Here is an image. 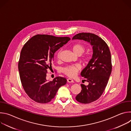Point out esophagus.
Returning <instances> with one entry per match:
<instances>
[{
    "mask_svg": "<svg viewBox=\"0 0 131 131\" xmlns=\"http://www.w3.org/2000/svg\"><path fill=\"white\" fill-rule=\"evenodd\" d=\"M67 82H69V83H73V80H72V79H70V78H68V79L67 80Z\"/></svg>",
    "mask_w": 131,
    "mask_h": 131,
    "instance_id": "esophagus-1",
    "label": "esophagus"
}]
</instances>
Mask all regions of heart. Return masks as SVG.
<instances>
[{
	"mask_svg": "<svg viewBox=\"0 0 131 131\" xmlns=\"http://www.w3.org/2000/svg\"><path fill=\"white\" fill-rule=\"evenodd\" d=\"M71 49L73 52L74 53V54H75L76 55H78V56H80L84 52L85 50V47H84V45L82 44L77 43V44H74L72 46ZM60 54H61V52L59 51L58 53V55H57L58 58H60ZM90 60H91V58L90 56L86 55L85 56H83V57L82 58L81 61L84 64L86 65L89 63ZM80 66L79 65H69L63 68L62 69V71L65 74H66V76L71 78H73L77 75L78 72L80 70Z\"/></svg>",
	"mask_w": 131,
	"mask_h": 131,
	"instance_id": "b5f03b06",
	"label": "heart"
}]
</instances>
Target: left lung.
Returning a JSON list of instances; mask_svg holds the SVG:
<instances>
[{
    "label": "left lung",
    "mask_w": 131,
    "mask_h": 131,
    "mask_svg": "<svg viewBox=\"0 0 131 131\" xmlns=\"http://www.w3.org/2000/svg\"><path fill=\"white\" fill-rule=\"evenodd\" d=\"M72 39L83 40L92 46V57L81 72L89 84H81V91L76 97L81 103H91L101 97L108 83L112 70L110 52L107 43L94 34L79 33Z\"/></svg>",
    "instance_id": "obj_1"
}]
</instances>
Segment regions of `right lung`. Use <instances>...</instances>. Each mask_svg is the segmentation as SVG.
Returning a JSON list of instances; mask_svg holds the SVG:
<instances>
[{
	"label": "right lung",
	"mask_w": 131,
	"mask_h": 131,
	"mask_svg": "<svg viewBox=\"0 0 131 131\" xmlns=\"http://www.w3.org/2000/svg\"><path fill=\"white\" fill-rule=\"evenodd\" d=\"M70 38L48 35H37L24 45L18 64L21 81L27 95L37 103L45 104L54 98L59 89L67 82L66 78L46 79L47 69L52 68L54 55Z\"/></svg>",
	"instance_id": "obj_1"
}]
</instances>
